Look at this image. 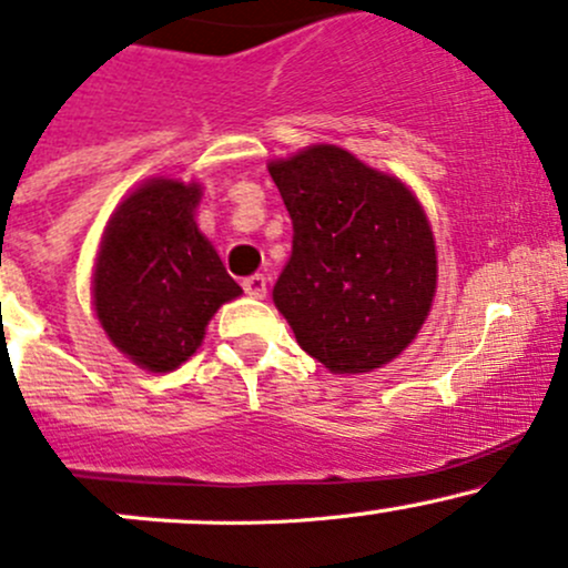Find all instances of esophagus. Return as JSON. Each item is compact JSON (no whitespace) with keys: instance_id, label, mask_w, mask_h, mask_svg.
<instances>
[{"instance_id":"obj_1","label":"esophagus","mask_w":568,"mask_h":568,"mask_svg":"<svg viewBox=\"0 0 568 568\" xmlns=\"http://www.w3.org/2000/svg\"><path fill=\"white\" fill-rule=\"evenodd\" d=\"M244 291H247V296H252V300H263L268 291V283L263 274H252V277L244 280Z\"/></svg>"}]
</instances>
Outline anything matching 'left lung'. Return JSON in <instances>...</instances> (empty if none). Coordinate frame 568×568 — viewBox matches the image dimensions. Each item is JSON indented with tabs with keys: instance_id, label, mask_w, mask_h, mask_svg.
<instances>
[{
	"instance_id": "obj_1",
	"label": "left lung",
	"mask_w": 568,
	"mask_h": 568,
	"mask_svg": "<svg viewBox=\"0 0 568 568\" xmlns=\"http://www.w3.org/2000/svg\"><path fill=\"white\" fill-rule=\"evenodd\" d=\"M294 222L274 285L296 343L332 374H368L398 357L432 311L437 247L412 189L337 145L268 164Z\"/></svg>"
}]
</instances>
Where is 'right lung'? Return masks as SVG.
<instances>
[{
  "label": "right lung",
  "instance_id": "add662e5",
  "mask_svg": "<svg viewBox=\"0 0 568 568\" xmlns=\"http://www.w3.org/2000/svg\"><path fill=\"white\" fill-rule=\"evenodd\" d=\"M200 197V183H140L109 216L95 257V316L109 341L151 374L186 363L211 316L242 296L194 222Z\"/></svg>",
  "mask_w": 568,
  "mask_h": 568
}]
</instances>
